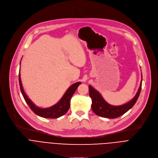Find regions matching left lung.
<instances>
[{
    "mask_svg": "<svg viewBox=\"0 0 158 158\" xmlns=\"http://www.w3.org/2000/svg\"><path fill=\"white\" fill-rule=\"evenodd\" d=\"M142 73H141V81L138 91L134 98H132L128 102L121 106H112L108 104L102 97L101 94L96 91L92 86L89 85V96L92 99L91 108L94 113L101 117L114 119L123 115L127 112L136 102L142 86Z\"/></svg>",
    "mask_w": 158,
    "mask_h": 158,
    "instance_id": "left-lung-1",
    "label": "left lung"
}]
</instances>
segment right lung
I'll use <instances>...</instances> for the list:
<instances>
[{
	"instance_id": "1",
	"label": "right lung",
	"mask_w": 158,
	"mask_h": 158,
	"mask_svg": "<svg viewBox=\"0 0 158 158\" xmlns=\"http://www.w3.org/2000/svg\"><path fill=\"white\" fill-rule=\"evenodd\" d=\"M19 85L20 89L26 103L28 104L31 110L34 112L35 114L39 116L44 118H50V119H56L58 118L63 115H64L66 112L68 111L70 107V101L76 91L78 86L81 84V82H78L71 85L67 91L65 93L61 99L55 105L48 107V108H40L36 106L30 99H29L28 96L24 92V90L22 87L20 74V73L19 74Z\"/></svg>"
}]
</instances>
